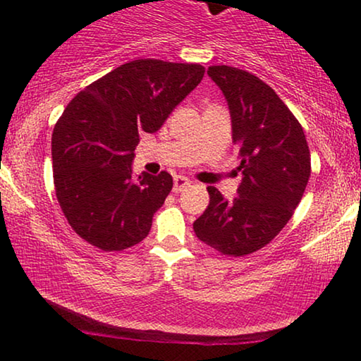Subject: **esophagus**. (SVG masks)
<instances>
[{
	"mask_svg": "<svg viewBox=\"0 0 361 361\" xmlns=\"http://www.w3.org/2000/svg\"><path fill=\"white\" fill-rule=\"evenodd\" d=\"M187 185H190V180L187 179V177H184V176H176V177H174V189H172V190H174L176 194H177V192L184 190Z\"/></svg>",
	"mask_w": 361,
	"mask_h": 361,
	"instance_id": "esophagus-1",
	"label": "esophagus"
}]
</instances>
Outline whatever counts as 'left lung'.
<instances>
[{
  "label": "left lung",
  "instance_id": "8db88e82",
  "mask_svg": "<svg viewBox=\"0 0 361 361\" xmlns=\"http://www.w3.org/2000/svg\"><path fill=\"white\" fill-rule=\"evenodd\" d=\"M207 73L228 103L241 182L233 200L207 187L210 204L194 231L210 248L243 256L268 245L293 216L310 177V152L302 126L263 80L228 66Z\"/></svg>",
  "mask_w": 361,
  "mask_h": 361
}]
</instances>
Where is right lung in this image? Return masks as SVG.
I'll use <instances>...</instances> for the list:
<instances>
[{
	"label": "right lung",
	"mask_w": 361,
	"mask_h": 361,
	"mask_svg": "<svg viewBox=\"0 0 361 361\" xmlns=\"http://www.w3.org/2000/svg\"><path fill=\"white\" fill-rule=\"evenodd\" d=\"M199 63L140 59L98 78L68 103L52 133L54 185L77 235L103 251H121L149 235L172 176L133 174L140 133L161 130L199 85Z\"/></svg>",
	"instance_id": "add662e5"
}]
</instances>
